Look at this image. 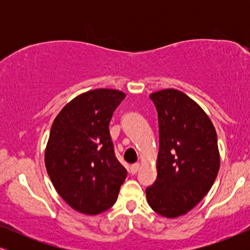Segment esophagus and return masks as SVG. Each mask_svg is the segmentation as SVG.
I'll return each mask as SVG.
<instances>
[{
	"mask_svg": "<svg viewBox=\"0 0 250 250\" xmlns=\"http://www.w3.org/2000/svg\"><path fill=\"white\" fill-rule=\"evenodd\" d=\"M140 169V163H134V165L130 166V171L131 174H136Z\"/></svg>",
	"mask_w": 250,
	"mask_h": 250,
	"instance_id": "esophagus-1",
	"label": "esophagus"
}]
</instances>
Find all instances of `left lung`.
I'll return each mask as SVG.
<instances>
[{"instance_id": "left-lung-1", "label": "left lung", "mask_w": 250, "mask_h": 250, "mask_svg": "<svg viewBox=\"0 0 250 250\" xmlns=\"http://www.w3.org/2000/svg\"><path fill=\"white\" fill-rule=\"evenodd\" d=\"M159 115L157 179L146 189L148 205L168 219L191 210L210 190L220 169L215 127L206 111L177 89L149 95Z\"/></svg>"}]
</instances>
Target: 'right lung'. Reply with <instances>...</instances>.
<instances>
[{
    "label": "right lung",
    "mask_w": 250,
    "mask_h": 250,
    "mask_svg": "<svg viewBox=\"0 0 250 250\" xmlns=\"http://www.w3.org/2000/svg\"><path fill=\"white\" fill-rule=\"evenodd\" d=\"M125 97L117 89L85 91L68 102L51 125L47 173L60 196L79 213L97 215L110 208L127 177L108 129Z\"/></svg>",
    "instance_id": "add662e5"
}]
</instances>
